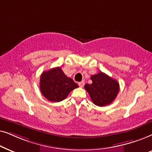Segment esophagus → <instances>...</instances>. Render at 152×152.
Here are the masks:
<instances>
[{
  "label": "esophagus",
  "mask_w": 152,
  "mask_h": 152,
  "mask_svg": "<svg viewBox=\"0 0 152 152\" xmlns=\"http://www.w3.org/2000/svg\"><path fill=\"white\" fill-rule=\"evenodd\" d=\"M84 84H85V82L83 81V80H82L81 82L78 83V86H79L80 87V88H82V87H83Z\"/></svg>",
  "instance_id": "esophagus-1"
}]
</instances>
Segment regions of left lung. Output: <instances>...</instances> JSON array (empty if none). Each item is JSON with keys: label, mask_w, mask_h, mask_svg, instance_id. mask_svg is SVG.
<instances>
[{"label": "left lung", "mask_w": 152, "mask_h": 152, "mask_svg": "<svg viewBox=\"0 0 152 152\" xmlns=\"http://www.w3.org/2000/svg\"><path fill=\"white\" fill-rule=\"evenodd\" d=\"M90 78L92 83L85 85V89L90 94L94 104L105 106L111 104L120 90L119 83L101 71Z\"/></svg>", "instance_id": "left-lung-1"}]
</instances>
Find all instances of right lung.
I'll return each instance as SVG.
<instances>
[{
    "instance_id": "add662e5",
    "label": "right lung",
    "mask_w": 152,
    "mask_h": 152,
    "mask_svg": "<svg viewBox=\"0 0 152 152\" xmlns=\"http://www.w3.org/2000/svg\"><path fill=\"white\" fill-rule=\"evenodd\" d=\"M78 85L58 67L44 72L40 76L39 88L42 94L52 102L64 100L71 91L78 88Z\"/></svg>"
}]
</instances>
